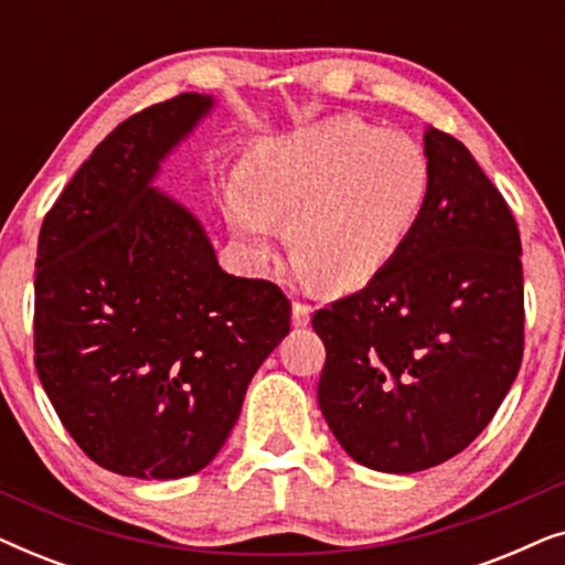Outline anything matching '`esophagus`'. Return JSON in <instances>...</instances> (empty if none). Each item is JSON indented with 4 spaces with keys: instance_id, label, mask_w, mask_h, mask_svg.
<instances>
[{
    "instance_id": "34e87169",
    "label": "esophagus",
    "mask_w": 565,
    "mask_h": 565,
    "mask_svg": "<svg viewBox=\"0 0 565 565\" xmlns=\"http://www.w3.org/2000/svg\"><path fill=\"white\" fill-rule=\"evenodd\" d=\"M311 321V306L292 303V327H306Z\"/></svg>"
}]
</instances>
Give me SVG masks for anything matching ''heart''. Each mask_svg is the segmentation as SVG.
<instances>
[{
    "instance_id": "1",
    "label": "heart",
    "mask_w": 565,
    "mask_h": 565,
    "mask_svg": "<svg viewBox=\"0 0 565 565\" xmlns=\"http://www.w3.org/2000/svg\"><path fill=\"white\" fill-rule=\"evenodd\" d=\"M427 159L404 136L331 118L277 138L228 192V223L265 259L285 221L298 273L354 290L406 244L427 198Z\"/></svg>"
}]
</instances>
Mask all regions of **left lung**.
<instances>
[{
	"mask_svg": "<svg viewBox=\"0 0 565 565\" xmlns=\"http://www.w3.org/2000/svg\"><path fill=\"white\" fill-rule=\"evenodd\" d=\"M427 198L396 259L313 313L319 406L360 466L416 473L473 443L520 373L522 242L458 138L424 130Z\"/></svg>",
	"mask_w": 565,
	"mask_h": 565,
	"instance_id": "obj_1",
	"label": "left lung"
}]
</instances>
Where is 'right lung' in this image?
I'll return each instance as SVG.
<instances>
[{
  "label": "right lung",
  "instance_id": "1",
  "mask_svg": "<svg viewBox=\"0 0 565 565\" xmlns=\"http://www.w3.org/2000/svg\"><path fill=\"white\" fill-rule=\"evenodd\" d=\"M213 105L184 92L122 120L38 238V377L84 455L120 476L203 470L290 331L282 290L223 273L203 223L153 188Z\"/></svg>",
  "mask_w": 565,
  "mask_h": 565
}]
</instances>
